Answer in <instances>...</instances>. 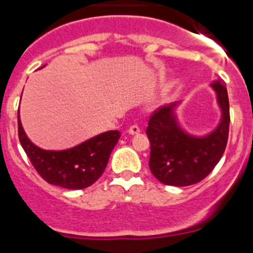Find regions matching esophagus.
I'll list each match as a JSON object with an SVG mask.
<instances>
[{"instance_id":"1","label":"esophagus","mask_w":253,"mask_h":253,"mask_svg":"<svg viewBox=\"0 0 253 253\" xmlns=\"http://www.w3.org/2000/svg\"><path fill=\"white\" fill-rule=\"evenodd\" d=\"M139 131H141V128H139L137 125H132V126L128 128L129 134H137V133H139Z\"/></svg>"}]
</instances>
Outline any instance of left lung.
<instances>
[{"label":"left lung","mask_w":253,"mask_h":253,"mask_svg":"<svg viewBox=\"0 0 253 253\" xmlns=\"http://www.w3.org/2000/svg\"><path fill=\"white\" fill-rule=\"evenodd\" d=\"M211 86L217 92L222 120L211 134L203 138L188 136L176 125L173 106L152 112L146 133L151 142L149 169L166 185H193L207 178L224 154L229 138L230 105L225 83Z\"/></svg>","instance_id":"8db88e82"}]
</instances>
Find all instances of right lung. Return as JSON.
Returning <instances> with one entry per match:
<instances>
[{
	"label": "right lung",
	"mask_w": 253,
	"mask_h": 253,
	"mask_svg": "<svg viewBox=\"0 0 253 253\" xmlns=\"http://www.w3.org/2000/svg\"><path fill=\"white\" fill-rule=\"evenodd\" d=\"M121 132L109 131L67 151H44L24 133L18 115V137L39 175L49 184L65 189H84L104 173Z\"/></svg>",
	"instance_id": "right-lung-1"
}]
</instances>
